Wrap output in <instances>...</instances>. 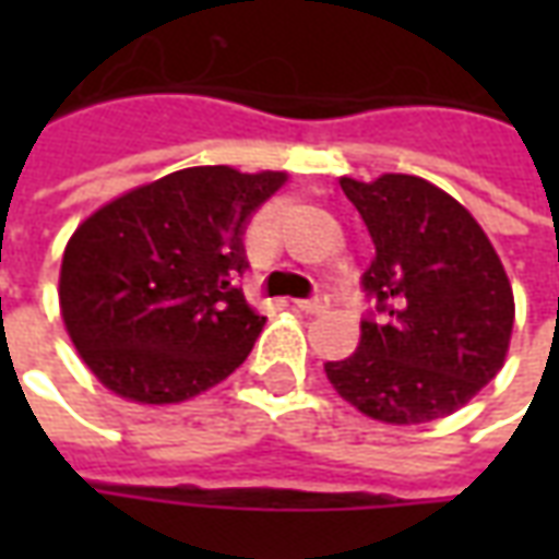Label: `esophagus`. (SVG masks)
Instances as JSON below:
<instances>
[{
  "mask_svg": "<svg viewBox=\"0 0 559 559\" xmlns=\"http://www.w3.org/2000/svg\"><path fill=\"white\" fill-rule=\"evenodd\" d=\"M299 311H305V314H323L329 308V296H323V293H314L311 299H299Z\"/></svg>",
  "mask_w": 559,
  "mask_h": 559,
  "instance_id": "obj_1",
  "label": "esophagus"
}]
</instances>
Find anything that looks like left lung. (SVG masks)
<instances>
[{
    "label": "left lung",
    "mask_w": 559,
    "mask_h": 559,
    "mask_svg": "<svg viewBox=\"0 0 559 559\" xmlns=\"http://www.w3.org/2000/svg\"><path fill=\"white\" fill-rule=\"evenodd\" d=\"M377 254L362 287L377 311L356 353L326 362L329 383L365 416L421 425L464 407L503 368L515 296L476 218L407 173L344 176Z\"/></svg>",
    "instance_id": "1"
}]
</instances>
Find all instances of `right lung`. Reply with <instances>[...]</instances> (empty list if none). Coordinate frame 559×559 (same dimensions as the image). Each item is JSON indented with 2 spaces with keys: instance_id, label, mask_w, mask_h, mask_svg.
Masks as SVG:
<instances>
[{
  "instance_id": "obj_1",
  "label": "right lung",
  "mask_w": 559,
  "mask_h": 559,
  "mask_svg": "<svg viewBox=\"0 0 559 559\" xmlns=\"http://www.w3.org/2000/svg\"><path fill=\"white\" fill-rule=\"evenodd\" d=\"M287 173L185 167L104 203L68 239L59 308L80 359L138 404H179L239 368L266 317L233 284L248 218Z\"/></svg>"
}]
</instances>
